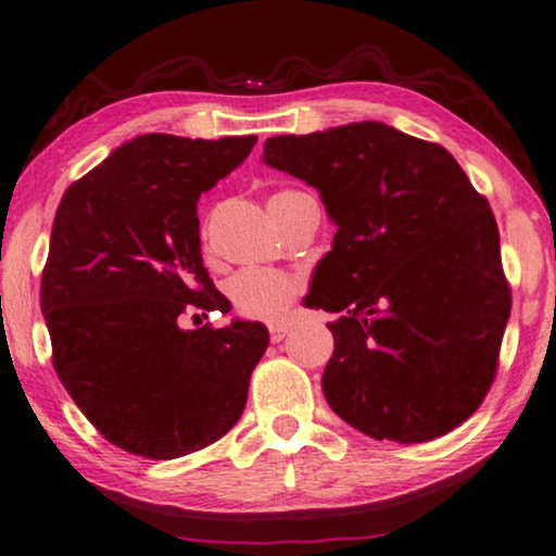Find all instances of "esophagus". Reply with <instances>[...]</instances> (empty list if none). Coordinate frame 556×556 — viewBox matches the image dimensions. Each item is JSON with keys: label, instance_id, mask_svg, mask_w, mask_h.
Listing matches in <instances>:
<instances>
[{"label": "esophagus", "instance_id": "esophagus-1", "mask_svg": "<svg viewBox=\"0 0 556 556\" xmlns=\"http://www.w3.org/2000/svg\"><path fill=\"white\" fill-rule=\"evenodd\" d=\"M268 332H270L273 342H280V339H283L290 332V323H270Z\"/></svg>", "mask_w": 556, "mask_h": 556}]
</instances>
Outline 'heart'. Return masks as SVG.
I'll return each mask as SVG.
<instances>
[{"instance_id":"1","label":"heart","mask_w":556,"mask_h":556,"mask_svg":"<svg viewBox=\"0 0 556 556\" xmlns=\"http://www.w3.org/2000/svg\"><path fill=\"white\" fill-rule=\"evenodd\" d=\"M290 194L295 192H278L273 194L270 202L290 198ZM298 290V278L276 270H243L229 280V298L233 307L243 317L253 319H278L286 313V307L293 303Z\"/></svg>"}]
</instances>
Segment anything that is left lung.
<instances>
[{"instance_id": "left-lung-1", "label": "left lung", "mask_w": 556, "mask_h": 556, "mask_svg": "<svg viewBox=\"0 0 556 556\" xmlns=\"http://www.w3.org/2000/svg\"><path fill=\"white\" fill-rule=\"evenodd\" d=\"M266 165L319 192L337 233L305 307L342 313L323 391L374 440L430 442L493 383L510 288L498 224L440 143L383 122L273 136Z\"/></svg>"}]
</instances>
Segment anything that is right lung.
I'll list each match as a JSON object with an SVG mask.
<instances>
[{
  "label": "right lung",
  "instance_id": "obj_1",
  "mask_svg": "<svg viewBox=\"0 0 556 556\" xmlns=\"http://www.w3.org/2000/svg\"><path fill=\"white\" fill-rule=\"evenodd\" d=\"M256 141L136 136L58 204L41 278L53 366L87 420L124 452L178 459L227 434L247 405L268 329L180 323L229 313L202 266L198 200Z\"/></svg>",
  "mask_w": 556,
  "mask_h": 556
}]
</instances>
